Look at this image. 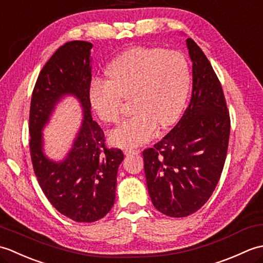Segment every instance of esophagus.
Wrapping results in <instances>:
<instances>
[{
    "label": "esophagus",
    "instance_id": "34e87169",
    "mask_svg": "<svg viewBox=\"0 0 263 263\" xmlns=\"http://www.w3.org/2000/svg\"><path fill=\"white\" fill-rule=\"evenodd\" d=\"M139 153H140V150H138V149H126V150H125V155H126V156L138 155Z\"/></svg>",
    "mask_w": 263,
    "mask_h": 263
}]
</instances>
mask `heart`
<instances>
[{"label":"heart","mask_w":263,"mask_h":263,"mask_svg":"<svg viewBox=\"0 0 263 263\" xmlns=\"http://www.w3.org/2000/svg\"><path fill=\"white\" fill-rule=\"evenodd\" d=\"M109 80L93 78L88 98L95 113L106 123L120 120L122 98H130L133 115L109 133L115 146L133 148L149 141L157 126L174 123L185 104L191 83L186 59L158 47H135L107 66Z\"/></svg>","instance_id":"obj_1"}]
</instances>
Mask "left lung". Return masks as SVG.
Returning <instances> with one entry per match:
<instances>
[{
  "mask_svg": "<svg viewBox=\"0 0 263 263\" xmlns=\"http://www.w3.org/2000/svg\"><path fill=\"white\" fill-rule=\"evenodd\" d=\"M192 61V95L181 120L154 146L143 150L147 187L155 208L170 217L198 211L224 168L231 120L214 69L193 39H186Z\"/></svg>",
  "mask_w": 263,
  "mask_h": 263,
  "instance_id": "1",
  "label": "left lung"
}]
</instances>
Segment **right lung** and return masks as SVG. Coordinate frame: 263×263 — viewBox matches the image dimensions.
Instances as JSON below:
<instances>
[{
	"instance_id": "1",
	"label": "right lung",
	"mask_w": 263,
	"mask_h": 263,
	"mask_svg": "<svg viewBox=\"0 0 263 263\" xmlns=\"http://www.w3.org/2000/svg\"><path fill=\"white\" fill-rule=\"evenodd\" d=\"M91 48V43L73 41L52 55L38 76L29 114L30 156L39 185L55 209L78 222H93L108 214L124 159L120 149L105 147L104 132L92 121L88 98ZM66 96L78 99L84 120L69 153L57 162L43 153L42 130Z\"/></svg>"
}]
</instances>
